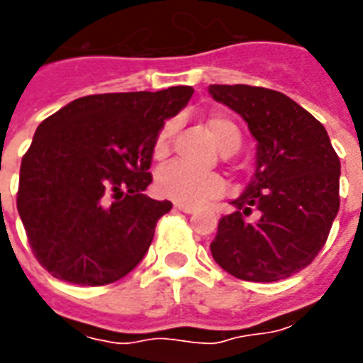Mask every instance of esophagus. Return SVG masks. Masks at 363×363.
Returning a JSON list of instances; mask_svg holds the SVG:
<instances>
[{"label":"esophagus","instance_id":"1","mask_svg":"<svg viewBox=\"0 0 363 363\" xmlns=\"http://www.w3.org/2000/svg\"><path fill=\"white\" fill-rule=\"evenodd\" d=\"M177 211H181V213H186V215H192V213H196V207H190V205H181L177 203L175 205Z\"/></svg>","mask_w":363,"mask_h":363}]
</instances>
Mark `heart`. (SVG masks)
<instances>
[{"mask_svg":"<svg viewBox=\"0 0 363 363\" xmlns=\"http://www.w3.org/2000/svg\"><path fill=\"white\" fill-rule=\"evenodd\" d=\"M209 135L218 145L222 152H233L241 145V131L235 122L230 121L222 113H211L205 121ZM177 130L175 121H165L158 130L152 143L154 160H165L171 152V139ZM226 188V182L215 171H196L184 164L173 162L165 165L156 175V192L162 198L177 201L181 205H199L211 198L220 196Z\"/></svg>","mask_w":363,"mask_h":363,"instance_id":"obj_1","label":"heart"}]
</instances>
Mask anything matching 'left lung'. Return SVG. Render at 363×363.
Here are the masks:
<instances>
[{
  "instance_id": "1",
  "label": "left lung",
  "mask_w": 363,
  "mask_h": 363,
  "mask_svg": "<svg viewBox=\"0 0 363 363\" xmlns=\"http://www.w3.org/2000/svg\"><path fill=\"white\" fill-rule=\"evenodd\" d=\"M258 141L256 171L222 216L211 254L241 281L288 279L316 258L339 211V164L326 128L284 94L248 84H211ZM259 211L256 221L247 216Z\"/></svg>"
}]
</instances>
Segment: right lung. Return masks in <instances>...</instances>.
Segmentation results:
<instances>
[{"label": "right lung", "instance_id": "1", "mask_svg": "<svg viewBox=\"0 0 363 363\" xmlns=\"http://www.w3.org/2000/svg\"><path fill=\"white\" fill-rule=\"evenodd\" d=\"M192 86L84 96L37 128L16 209L37 262L60 281L104 286L147 254L171 201L148 198L154 137Z\"/></svg>", "mask_w": 363, "mask_h": 363}]
</instances>
